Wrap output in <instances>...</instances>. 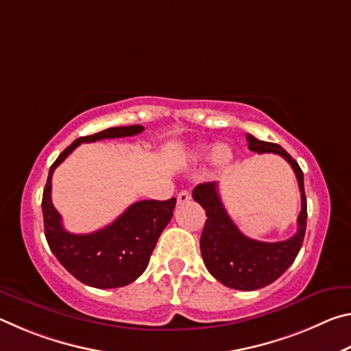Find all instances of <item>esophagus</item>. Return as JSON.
I'll list each match as a JSON object with an SVG mask.
<instances>
[{
    "mask_svg": "<svg viewBox=\"0 0 351 351\" xmlns=\"http://www.w3.org/2000/svg\"><path fill=\"white\" fill-rule=\"evenodd\" d=\"M190 198H192V195H190L189 190H181V192L178 193V203L180 204L187 203V201H190Z\"/></svg>",
    "mask_w": 351,
    "mask_h": 351,
    "instance_id": "obj_1",
    "label": "esophagus"
}]
</instances>
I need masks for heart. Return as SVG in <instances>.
Instances as JSON below:
<instances>
[{
	"label": "heart",
	"instance_id": "1",
	"mask_svg": "<svg viewBox=\"0 0 351 351\" xmlns=\"http://www.w3.org/2000/svg\"><path fill=\"white\" fill-rule=\"evenodd\" d=\"M207 152H209V147H206V145L201 147L199 156H206ZM230 158H232V152H230L229 145H226V144L215 145L210 153V161L213 165H217V167H223V165H226L230 161Z\"/></svg>",
	"mask_w": 351,
	"mask_h": 351
}]
</instances>
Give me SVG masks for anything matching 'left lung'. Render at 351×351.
Returning a JSON list of instances; mask_svg holds the SVG:
<instances>
[{"label": "left lung", "mask_w": 351, "mask_h": 351, "mask_svg": "<svg viewBox=\"0 0 351 351\" xmlns=\"http://www.w3.org/2000/svg\"><path fill=\"white\" fill-rule=\"evenodd\" d=\"M247 147L255 153H276L293 167L300 189L302 210L297 218V232L285 241H257L240 232L226 212L217 182H203L193 189V199L206 210V224L199 247L207 271L224 287L254 291L276 282L299 254L306 229V197L304 171L280 145L246 136Z\"/></svg>", "instance_id": "8db88e82"}]
</instances>
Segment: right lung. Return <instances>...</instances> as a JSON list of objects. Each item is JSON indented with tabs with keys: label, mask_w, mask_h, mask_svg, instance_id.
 <instances>
[{
	"label": "right lung",
	"mask_w": 351,
	"mask_h": 351,
	"mask_svg": "<svg viewBox=\"0 0 351 351\" xmlns=\"http://www.w3.org/2000/svg\"><path fill=\"white\" fill-rule=\"evenodd\" d=\"M142 132V125H130L83 136L64 148L49 169L41 201L47 245L63 268L88 287L121 288L134 282L145 271L159 235L173 217L176 198L138 201L104 229L77 235L63 228L60 213L52 204V173L82 142L127 138Z\"/></svg>",
	"instance_id": "right-lung-1"
}]
</instances>
